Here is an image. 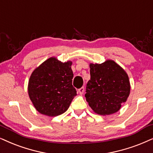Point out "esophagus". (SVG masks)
<instances>
[{
    "label": "esophagus",
    "mask_w": 153,
    "mask_h": 153,
    "mask_svg": "<svg viewBox=\"0 0 153 153\" xmlns=\"http://www.w3.org/2000/svg\"><path fill=\"white\" fill-rule=\"evenodd\" d=\"M78 92L80 95H82L83 94H84V87H81V88H79L78 90Z\"/></svg>",
    "instance_id": "esophagus-1"
}]
</instances>
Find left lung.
<instances>
[{
	"label": "left lung",
	"instance_id": "left-lung-1",
	"mask_svg": "<svg viewBox=\"0 0 153 153\" xmlns=\"http://www.w3.org/2000/svg\"><path fill=\"white\" fill-rule=\"evenodd\" d=\"M89 66L91 79L85 94L89 106L100 115L118 112L130 94L128 74L112 59L101 64L90 63Z\"/></svg>",
	"mask_w": 153,
	"mask_h": 153
}]
</instances>
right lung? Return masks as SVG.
<instances>
[{
  "instance_id": "1",
  "label": "right lung",
  "mask_w": 153,
  "mask_h": 153,
  "mask_svg": "<svg viewBox=\"0 0 153 153\" xmlns=\"http://www.w3.org/2000/svg\"><path fill=\"white\" fill-rule=\"evenodd\" d=\"M72 62H62L52 57L36 67L31 74L28 94L41 114L56 117L66 112L76 91L72 86Z\"/></svg>"
}]
</instances>
